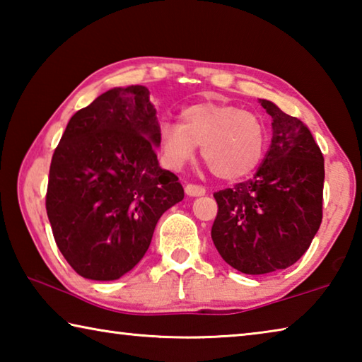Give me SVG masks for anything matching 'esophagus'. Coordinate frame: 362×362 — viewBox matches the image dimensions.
Segmentation results:
<instances>
[{"label":"esophagus","mask_w":362,"mask_h":362,"mask_svg":"<svg viewBox=\"0 0 362 362\" xmlns=\"http://www.w3.org/2000/svg\"><path fill=\"white\" fill-rule=\"evenodd\" d=\"M185 193L188 196H204L206 188L201 185H196V183H188V185L185 187Z\"/></svg>","instance_id":"34e87169"}]
</instances>
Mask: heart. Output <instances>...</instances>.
Segmentation results:
<instances>
[{
    "instance_id": "obj_1",
    "label": "heart",
    "mask_w": 362,
    "mask_h": 362,
    "mask_svg": "<svg viewBox=\"0 0 362 362\" xmlns=\"http://www.w3.org/2000/svg\"><path fill=\"white\" fill-rule=\"evenodd\" d=\"M265 136L260 119L228 103H196L180 113L179 122H161L158 145L164 163L180 169L202 145L207 168L225 180L240 179L259 164Z\"/></svg>"
}]
</instances>
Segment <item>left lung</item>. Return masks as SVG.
Listing matches in <instances>:
<instances>
[{
	"label": "left lung",
	"instance_id": "left-lung-1",
	"mask_svg": "<svg viewBox=\"0 0 362 362\" xmlns=\"http://www.w3.org/2000/svg\"><path fill=\"white\" fill-rule=\"evenodd\" d=\"M269 150L252 179L214 193L212 241L238 272L265 274L302 257L322 220L324 158L308 127L273 102Z\"/></svg>",
	"mask_w": 362,
	"mask_h": 362
}]
</instances>
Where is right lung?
Masks as SVG:
<instances>
[{"label": "right lung", "mask_w": 362, "mask_h": 362, "mask_svg": "<svg viewBox=\"0 0 362 362\" xmlns=\"http://www.w3.org/2000/svg\"><path fill=\"white\" fill-rule=\"evenodd\" d=\"M156 110L145 86L115 88L78 110L52 155L46 211L54 240L86 279L113 281L137 265L159 217L183 199L159 168Z\"/></svg>", "instance_id": "right-lung-1"}]
</instances>
